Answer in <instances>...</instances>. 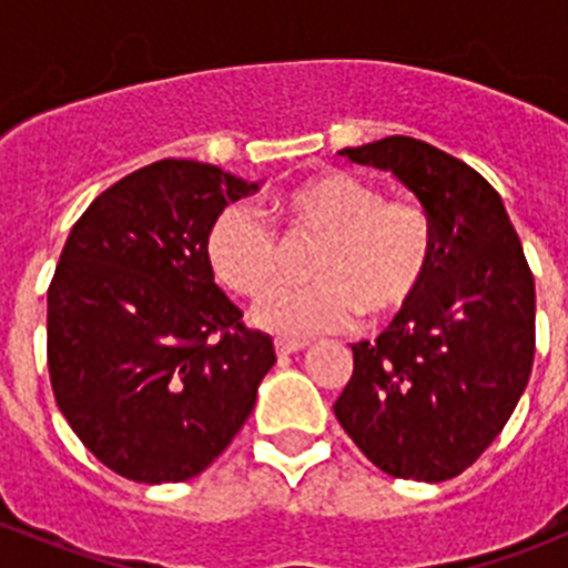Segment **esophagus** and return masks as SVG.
Returning a JSON list of instances; mask_svg holds the SVG:
<instances>
[{
    "label": "esophagus",
    "instance_id": "1",
    "mask_svg": "<svg viewBox=\"0 0 568 568\" xmlns=\"http://www.w3.org/2000/svg\"><path fill=\"white\" fill-rule=\"evenodd\" d=\"M301 349H304L301 341H287V338L275 341V353L278 355H293V353H301Z\"/></svg>",
    "mask_w": 568,
    "mask_h": 568
}]
</instances>
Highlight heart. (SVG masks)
<instances>
[{"label":"heart","mask_w":568,"mask_h":568,"mask_svg":"<svg viewBox=\"0 0 568 568\" xmlns=\"http://www.w3.org/2000/svg\"><path fill=\"white\" fill-rule=\"evenodd\" d=\"M288 246L316 241L313 285L274 294L286 274V248L258 213L230 204L204 235V258L230 293L261 298L255 324L270 333H333L398 318L424 293L435 261V222L415 199H386L373 182L344 170L310 175L273 202Z\"/></svg>","instance_id":"obj_1"}]
</instances>
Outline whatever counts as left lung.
Here are the masks:
<instances>
[{"label":"left lung","mask_w":568,"mask_h":568,"mask_svg":"<svg viewBox=\"0 0 568 568\" xmlns=\"http://www.w3.org/2000/svg\"><path fill=\"white\" fill-rule=\"evenodd\" d=\"M389 170L435 222L433 270L375 344H353L335 418L381 471L440 484L498 438L535 361V278L498 190L455 155L386 135L344 148Z\"/></svg>","instance_id":"left-lung-1"}]
</instances>
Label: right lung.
<instances>
[{"label": "right lung", "mask_w": 568, "mask_h": 568, "mask_svg": "<svg viewBox=\"0 0 568 568\" xmlns=\"http://www.w3.org/2000/svg\"><path fill=\"white\" fill-rule=\"evenodd\" d=\"M258 190L215 164L162 159L93 199L48 287V369L90 453L135 484H179L239 435L273 341L215 287L204 235Z\"/></svg>", "instance_id": "1"}]
</instances>
